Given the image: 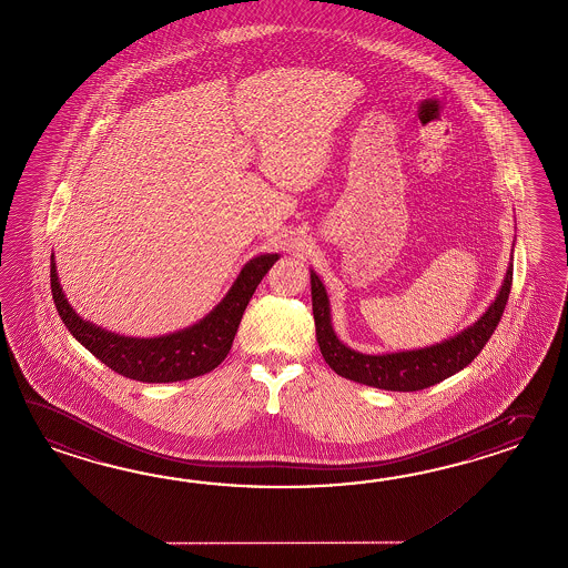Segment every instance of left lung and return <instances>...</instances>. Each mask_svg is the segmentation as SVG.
Masks as SVG:
<instances>
[{
  "label": "left lung",
  "instance_id": "left-lung-1",
  "mask_svg": "<svg viewBox=\"0 0 568 568\" xmlns=\"http://www.w3.org/2000/svg\"><path fill=\"white\" fill-rule=\"evenodd\" d=\"M513 284V263L507 270L505 282L496 294L495 303L474 325L462 334L449 337L428 348L407 349L395 354H361L344 346L329 315V298L325 286L315 272H311V296H313V317L317 329L321 354L325 363L334 368L339 377L377 387L385 392H420L435 383H440L462 368H466L480 354L496 325L505 313Z\"/></svg>",
  "mask_w": 568,
  "mask_h": 568
}]
</instances>
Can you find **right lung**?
Returning a JSON list of instances; mask_svg holds the SVG:
<instances>
[{"label":"right lung","mask_w":568,"mask_h":568,"mask_svg":"<svg viewBox=\"0 0 568 568\" xmlns=\"http://www.w3.org/2000/svg\"><path fill=\"white\" fill-rule=\"evenodd\" d=\"M276 262L277 253L251 260L234 280L233 288L204 320L162 337H125L82 320L61 291L53 255L51 292L70 334L111 371L142 383H175L205 375L226 358L253 292Z\"/></svg>","instance_id":"1"}]
</instances>
